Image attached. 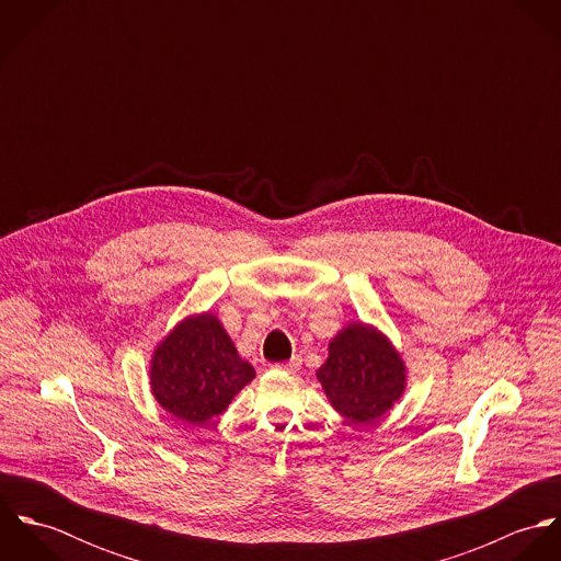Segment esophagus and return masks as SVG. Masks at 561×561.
I'll use <instances>...</instances> for the list:
<instances>
[{
    "instance_id": "esophagus-1",
    "label": "esophagus",
    "mask_w": 561,
    "mask_h": 561,
    "mask_svg": "<svg viewBox=\"0 0 561 561\" xmlns=\"http://www.w3.org/2000/svg\"><path fill=\"white\" fill-rule=\"evenodd\" d=\"M300 365H302V358L300 356H294L291 360H287V363H278V365H274V369H278V371H287V374H294V371H298L300 369Z\"/></svg>"
}]
</instances>
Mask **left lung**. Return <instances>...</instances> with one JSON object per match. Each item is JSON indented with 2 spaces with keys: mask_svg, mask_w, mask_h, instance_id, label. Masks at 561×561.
<instances>
[{
  "mask_svg": "<svg viewBox=\"0 0 561 561\" xmlns=\"http://www.w3.org/2000/svg\"><path fill=\"white\" fill-rule=\"evenodd\" d=\"M316 376L332 408L354 423H374L385 416L405 391L400 352L387 334L363 321L336 332Z\"/></svg>",
  "mask_w": 561,
  "mask_h": 561,
  "instance_id": "1",
  "label": "left lung"
}]
</instances>
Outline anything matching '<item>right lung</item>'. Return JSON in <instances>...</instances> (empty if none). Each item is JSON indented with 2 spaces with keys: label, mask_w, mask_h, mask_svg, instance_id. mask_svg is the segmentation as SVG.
<instances>
[{
  "label": "right lung",
  "mask_w": 561,
  "mask_h": 561,
  "mask_svg": "<svg viewBox=\"0 0 561 561\" xmlns=\"http://www.w3.org/2000/svg\"><path fill=\"white\" fill-rule=\"evenodd\" d=\"M254 378L236 343L214 313L179 321L151 356V393L185 425H205L222 414Z\"/></svg>",
  "instance_id": "obj_1"
}]
</instances>
